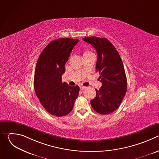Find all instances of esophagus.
<instances>
[{
  "label": "esophagus",
  "mask_w": 159,
  "mask_h": 159,
  "mask_svg": "<svg viewBox=\"0 0 159 159\" xmlns=\"http://www.w3.org/2000/svg\"><path fill=\"white\" fill-rule=\"evenodd\" d=\"M85 88H86V87H85V86H80V90H84V89H85Z\"/></svg>",
  "instance_id": "1"
}]
</instances>
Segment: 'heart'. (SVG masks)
Here are the masks:
<instances>
[{"mask_svg":"<svg viewBox=\"0 0 159 159\" xmlns=\"http://www.w3.org/2000/svg\"><path fill=\"white\" fill-rule=\"evenodd\" d=\"M93 55V52H90L89 50H85L84 53V56H86V55Z\"/></svg>","mask_w":159,"mask_h":159,"instance_id":"1","label":"heart"}]
</instances>
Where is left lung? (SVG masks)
Here are the masks:
<instances>
[{
  "label": "left lung",
  "mask_w": 159,
  "mask_h": 159,
  "mask_svg": "<svg viewBox=\"0 0 159 159\" xmlns=\"http://www.w3.org/2000/svg\"><path fill=\"white\" fill-rule=\"evenodd\" d=\"M83 40L91 44L97 52L96 69L102 83L99 90L96 89V96L90 101V104L99 114L108 115L118 108L126 93L127 79L123 61L107 39L92 36Z\"/></svg>",
  "instance_id": "left-lung-1"
}]
</instances>
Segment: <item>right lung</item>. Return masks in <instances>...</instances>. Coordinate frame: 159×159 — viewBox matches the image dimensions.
<instances>
[{
	"label": "right lung",
	"instance_id": "right-lung-1",
	"mask_svg": "<svg viewBox=\"0 0 159 159\" xmlns=\"http://www.w3.org/2000/svg\"><path fill=\"white\" fill-rule=\"evenodd\" d=\"M78 39L52 41L40 54L35 69L34 87L41 105L50 114L61 117L72 111L79 87L62 82L65 65Z\"/></svg>",
	"mask_w": 159,
	"mask_h": 159
}]
</instances>
